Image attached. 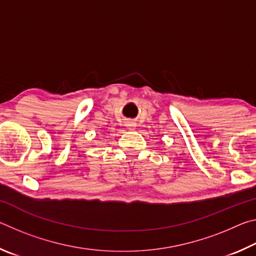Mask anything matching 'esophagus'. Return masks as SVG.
Here are the masks:
<instances>
[{
    "instance_id": "obj_1",
    "label": "esophagus",
    "mask_w": 256,
    "mask_h": 256,
    "mask_svg": "<svg viewBox=\"0 0 256 256\" xmlns=\"http://www.w3.org/2000/svg\"><path fill=\"white\" fill-rule=\"evenodd\" d=\"M126 125H128V128H133V126H136V123H134V122H128Z\"/></svg>"
}]
</instances>
